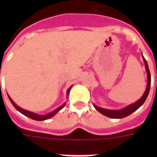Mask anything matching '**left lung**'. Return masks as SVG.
I'll use <instances>...</instances> for the list:
<instances>
[{
    "label": "left lung",
    "instance_id": "left-lung-1",
    "mask_svg": "<svg viewBox=\"0 0 157 157\" xmlns=\"http://www.w3.org/2000/svg\"><path fill=\"white\" fill-rule=\"evenodd\" d=\"M143 60L145 62V70H146V72H147V86H146V89H145V92H144V94H143V96H142L141 98L139 99L138 101H136L135 103L130 104V105L125 107L124 109H119V110L105 109L94 105L95 109H97L99 113H101L102 114L107 116V117H109V118H125V117H127V116L130 115L132 113H134L135 111H136L140 106L143 105V103L145 102V101L146 100V98H147V96H148L149 92H150V87H151V73H150V71H149L147 62L145 60V59L144 58V56H143Z\"/></svg>",
    "mask_w": 157,
    "mask_h": 157
}]
</instances>
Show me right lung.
I'll use <instances>...</instances> for the list:
<instances>
[{
	"label": "right lung",
	"mask_w": 157,
	"mask_h": 157,
	"mask_svg": "<svg viewBox=\"0 0 157 157\" xmlns=\"http://www.w3.org/2000/svg\"><path fill=\"white\" fill-rule=\"evenodd\" d=\"M71 86L70 87V88L68 89V91H67V94H69L70 93V90H71ZM9 99H10V101H11V102H12V104L13 106H14V108H15L17 111H19V112L21 113H22L23 115L27 116V117H29V118H32V119H34V120H38V121H42V120H46V119H48V118H52L53 116L55 115L59 111V110H61L64 107H65V103H64L63 105L60 106V107H59L58 109H56L55 110H54L53 112L49 113H48V114H46V115H40V114H37V113H34L33 112H30V111H28V110H25V109H21L20 107H18V106L16 104L15 102H13L12 100V98H10L8 96Z\"/></svg>",
	"instance_id": "1"
}]
</instances>
